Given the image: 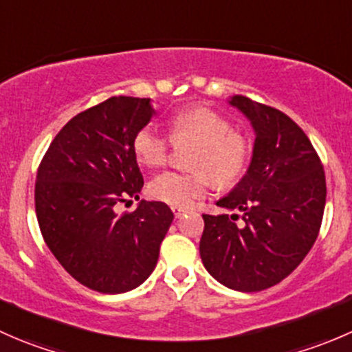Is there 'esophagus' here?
<instances>
[{
    "label": "esophagus",
    "mask_w": 352,
    "mask_h": 352,
    "mask_svg": "<svg viewBox=\"0 0 352 352\" xmlns=\"http://www.w3.org/2000/svg\"><path fill=\"white\" fill-rule=\"evenodd\" d=\"M172 212H173V216H175V218H182V216L187 212V209L180 208V206H172Z\"/></svg>",
    "instance_id": "1"
}]
</instances>
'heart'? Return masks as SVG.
<instances>
[{
	"label": "heart",
	"instance_id": "obj_1",
	"mask_svg": "<svg viewBox=\"0 0 352 352\" xmlns=\"http://www.w3.org/2000/svg\"><path fill=\"white\" fill-rule=\"evenodd\" d=\"M175 144L196 143L189 168L196 172H163L148 186L156 201L172 206H189L202 197L211 186L230 189L247 172L250 143L243 134L233 131L225 116L208 107H192L175 113L170 120ZM133 151L140 163L162 166L168 158L170 141L153 124H146L133 138Z\"/></svg>",
	"mask_w": 352,
	"mask_h": 352
}]
</instances>
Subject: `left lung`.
<instances>
[{
	"instance_id": "left-lung-1",
	"label": "left lung",
	"mask_w": 352,
	"mask_h": 352,
	"mask_svg": "<svg viewBox=\"0 0 352 352\" xmlns=\"http://www.w3.org/2000/svg\"><path fill=\"white\" fill-rule=\"evenodd\" d=\"M230 105L255 133L247 173L216 206L242 212L202 214L199 252L206 271L243 293L281 283L301 264L324 216L325 173L307 134L281 110L233 95Z\"/></svg>"
}]
</instances>
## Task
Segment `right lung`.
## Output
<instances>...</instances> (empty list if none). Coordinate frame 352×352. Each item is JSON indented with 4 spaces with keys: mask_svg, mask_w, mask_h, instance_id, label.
Returning <instances> with one entry per match:
<instances>
[{
    "mask_svg": "<svg viewBox=\"0 0 352 352\" xmlns=\"http://www.w3.org/2000/svg\"><path fill=\"white\" fill-rule=\"evenodd\" d=\"M155 116L151 98L110 97L63 127L42 158L35 212L42 236L78 283L98 293H126L156 267L160 243L173 221L165 202L136 197L143 175L133 138Z\"/></svg>",
    "mask_w": 352,
    "mask_h": 352,
    "instance_id": "1",
    "label": "right lung"
}]
</instances>
